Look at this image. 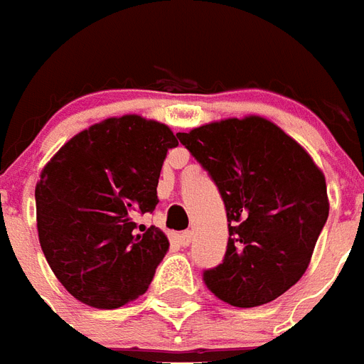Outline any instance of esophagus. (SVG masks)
Returning <instances> with one entry per match:
<instances>
[{
  "instance_id": "esophagus-1",
  "label": "esophagus",
  "mask_w": 364,
  "mask_h": 364,
  "mask_svg": "<svg viewBox=\"0 0 364 364\" xmlns=\"http://www.w3.org/2000/svg\"><path fill=\"white\" fill-rule=\"evenodd\" d=\"M178 242H180V245H190L193 242V232H182V234H178Z\"/></svg>"
}]
</instances>
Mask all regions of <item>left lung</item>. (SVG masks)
<instances>
[{
    "label": "left lung",
    "instance_id": "left-lung-1",
    "mask_svg": "<svg viewBox=\"0 0 364 364\" xmlns=\"http://www.w3.org/2000/svg\"><path fill=\"white\" fill-rule=\"evenodd\" d=\"M176 136L226 207L230 237L223 263L203 270L205 286L234 307L280 297L305 274L326 224L322 171L294 138L255 114Z\"/></svg>",
    "mask_w": 364,
    "mask_h": 364
}]
</instances>
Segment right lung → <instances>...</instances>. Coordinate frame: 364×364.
I'll list each match as a JSON object with an SVG mask.
<instances>
[{
    "instance_id": "1",
    "label": "right lung",
    "mask_w": 364,
    "mask_h": 364,
    "mask_svg": "<svg viewBox=\"0 0 364 364\" xmlns=\"http://www.w3.org/2000/svg\"><path fill=\"white\" fill-rule=\"evenodd\" d=\"M176 146L166 124L124 114L76 134L43 166L38 237L57 280L78 301L117 309L146 294L168 240L136 218L155 211L161 166Z\"/></svg>"
}]
</instances>
